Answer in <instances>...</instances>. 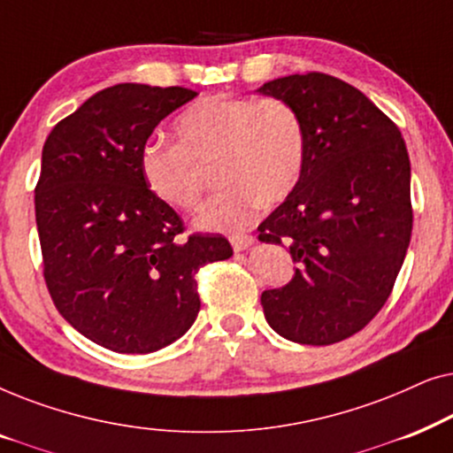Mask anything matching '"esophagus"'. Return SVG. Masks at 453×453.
<instances>
[{
	"label": "esophagus",
	"mask_w": 453,
	"mask_h": 453,
	"mask_svg": "<svg viewBox=\"0 0 453 453\" xmlns=\"http://www.w3.org/2000/svg\"><path fill=\"white\" fill-rule=\"evenodd\" d=\"M256 243V239L251 237V234H233L231 237V245L234 251H245L247 247H251Z\"/></svg>",
	"instance_id": "esophagus-1"
}]
</instances>
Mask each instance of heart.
<instances>
[{
  "label": "heart",
  "instance_id": "1",
  "mask_svg": "<svg viewBox=\"0 0 453 453\" xmlns=\"http://www.w3.org/2000/svg\"><path fill=\"white\" fill-rule=\"evenodd\" d=\"M173 129L179 144L148 142L140 173L160 203L194 212L202 202L196 165L214 158V181L222 188L197 216L200 231L250 226L262 203L287 200L305 169V123L282 98L206 96L189 104Z\"/></svg>",
  "mask_w": 453,
  "mask_h": 453
}]
</instances>
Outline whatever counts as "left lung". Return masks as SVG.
Instances as JSON below:
<instances>
[{"instance_id":"left-lung-1","label":"left lung","mask_w":453,"mask_h":453,"mask_svg":"<svg viewBox=\"0 0 453 453\" xmlns=\"http://www.w3.org/2000/svg\"><path fill=\"white\" fill-rule=\"evenodd\" d=\"M293 104L307 129V160L290 196L257 226L287 245L293 280L262 293L282 338L326 346L361 332L386 305L412 233L411 160L395 123L361 90L293 73L257 88Z\"/></svg>"}]
</instances>
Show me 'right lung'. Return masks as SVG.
Segmentation results:
<instances>
[{
    "instance_id": "obj_1",
    "label": "right lung",
    "mask_w": 453,
    "mask_h": 453,
    "mask_svg": "<svg viewBox=\"0 0 453 453\" xmlns=\"http://www.w3.org/2000/svg\"><path fill=\"white\" fill-rule=\"evenodd\" d=\"M197 92L115 84L61 119L42 146L35 189L49 295L67 324L123 355L165 349L200 311L196 274L233 256L219 234H189L148 191L140 152Z\"/></svg>"
}]
</instances>
